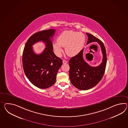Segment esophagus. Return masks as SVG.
Returning a JSON list of instances; mask_svg holds the SVG:
<instances>
[{
    "label": "esophagus",
    "mask_w": 128,
    "mask_h": 128,
    "mask_svg": "<svg viewBox=\"0 0 128 128\" xmlns=\"http://www.w3.org/2000/svg\"><path fill=\"white\" fill-rule=\"evenodd\" d=\"M62 62L63 64H66V63H68V61H66V60H63Z\"/></svg>",
    "instance_id": "esophagus-1"
}]
</instances>
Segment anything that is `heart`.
I'll return each instance as SVG.
<instances>
[{"instance_id":"1","label":"heart","mask_w":128,"mask_h":128,"mask_svg":"<svg viewBox=\"0 0 128 128\" xmlns=\"http://www.w3.org/2000/svg\"><path fill=\"white\" fill-rule=\"evenodd\" d=\"M86 38L84 34L76 31L63 32L57 38V42L53 44L56 55L60 56L62 52V47L65 48V52L69 56L78 54L84 46Z\"/></svg>"}]
</instances>
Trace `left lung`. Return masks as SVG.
<instances>
[{
    "instance_id": "obj_1",
    "label": "left lung",
    "mask_w": 128,
    "mask_h": 128,
    "mask_svg": "<svg viewBox=\"0 0 128 128\" xmlns=\"http://www.w3.org/2000/svg\"><path fill=\"white\" fill-rule=\"evenodd\" d=\"M86 34L88 38L87 44L97 42L100 46L103 57L102 62L100 65L92 66L84 59L83 49L69 60L70 81L76 88L81 90L90 89L100 82L104 74L107 62L106 50L103 42L92 34L87 33Z\"/></svg>"
}]
</instances>
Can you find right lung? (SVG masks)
Returning <instances> with one entry per match:
<instances>
[{
	"instance_id": "1",
	"label": "right lung",
	"mask_w": 128,
	"mask_h": 128,
	"mask_svg": "<svg viewBox=\"0 0 128 128\" xmlns=\"http://www.w3.org/2000/svg\"><path fill=\"white\" fill-rule=\"evenodd\" d=\"M55 32L54 29H50L34 33L28 38L23 51L22 62L25 75L32 84L41 89L48 88L55 83L57 72L62 64V60L53 51L51 38ZM39 41L44 42L46 47L37 55L32 45Z\"/></svg>"
}]
</instances>
